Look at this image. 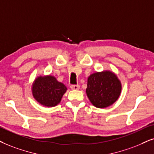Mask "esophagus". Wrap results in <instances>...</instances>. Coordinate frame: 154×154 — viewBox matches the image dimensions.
Masks as SVG:
<instances>
[{"instance_id":"1","label":"esophagus","mask_w":154,"mask_h":154,"mask_svg":"<svg viewBox=\"0 0 154 154\" xmlns=\"http://www.w3.org/2000/svg\"><path fill=\"white\" fill-rule=\"evenodd\" d=\"M70 88L72 89V90H78L79 89V85H71Z\"/></svg>"}]
</instances>
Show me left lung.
Instances as JSON below:
<instances>
[{
    "label": "left lung",
    "mask_w": 154,
    "mask_h": 154,
    "mask_svg": "<svg viewBox=\"0 0 154 154\" xmlns=\"http://www.w3.org/2000/svg\"><path fill=\"white\" fill-rule=\"evenodd\" d=\"M122 89L120 79L112 71L96 72L87 78L86 93L95 107L104 109L112 105L119 98Z\"/></svg>",
    "instance_id": "left-lung-1"
}]
</instances>
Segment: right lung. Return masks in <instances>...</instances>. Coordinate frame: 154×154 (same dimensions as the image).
<instances>
[{
	"label": "right lung",
	"instance_id": "1",
	"mask_svg": "<svg viewBox=\"0 0 154 154\" xmlns=\"http://www.w3.org/2000/svg\"><path fill=\"white\" fill-rule=\"evenodd\" d=\"M67 88L50 75L37 77L31 87L33 98L42 106L53 107L61 102Z\"/></svg>",
	"mask_w": 154,
	"mask_h": 154
}]
</instances>
